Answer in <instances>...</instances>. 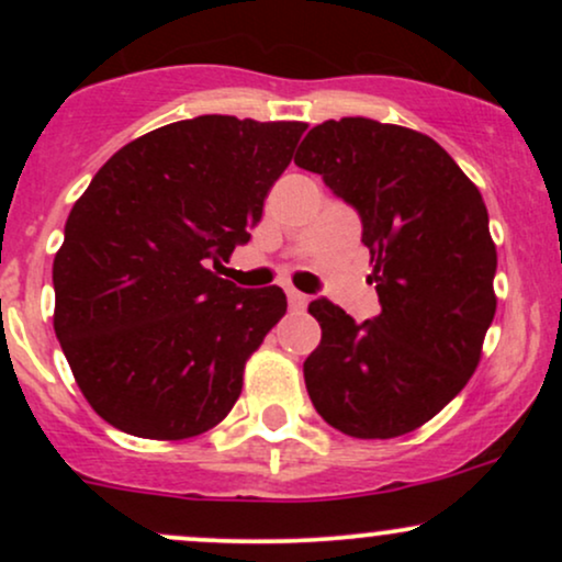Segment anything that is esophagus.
I'll return each mask as SVG.
<instances>
[{
    "label": "esophagus",
    "instance_id": "esophagus-1",
    "mask_svg": "<svg viewBox=\"0 0 562 562\" xmlns=\"http://www.w3.org/2000/svg\"><path fill=\"white\" fill-rule=\"evenodd\" d=\"M288 303H290V308H295V312H301V308H306L308 295H303V293H299V290L290 288V290H288Z\"/></svg>",
    "mask_w": 562,
    "mask_h": 562
}]
</instances>
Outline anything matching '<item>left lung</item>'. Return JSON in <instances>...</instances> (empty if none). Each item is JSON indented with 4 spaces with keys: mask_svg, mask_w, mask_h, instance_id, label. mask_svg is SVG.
Segmentation results:
<instances>
[{
    "mask_svg": "<svg viewBox=\"0 0 562 562\" xmlns=\"http://www.w3.org/2000/svg\"><path fill=\"white\" fill-rule=\"evenodd\" d=\"M295 166L319 173L362 218L380 314L353 322L308 303L322 340L303 362L322 420L353 438H396L457 396L496 312V248L479 187L415 128L372 119L314 126Z\"/></svg>",
    "mask_w": 562,
    "mask_h": 562,
    "instance_id": "obj_1",
    "label": "left lung"
}]
</instances>
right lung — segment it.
<instances>
[{
	"mask_svg": "<svg viewBox=\"0 0 562 562\" xmlns=\"http://www.w3.org/2000/svg\"><path fill=\"white\" fill-rule=\"evenodd\" d=\"M303 132L301 121H177L121 147L76 200L53 263L55 335L113 428L179 441L229 415L288 299L209 263L250 240Z\"/></svg>",
	"mask_w": 562,
	"mask_h": 562,
	"instance_id": "obj_1",
	"label": "right lung"
}]
</instances>
